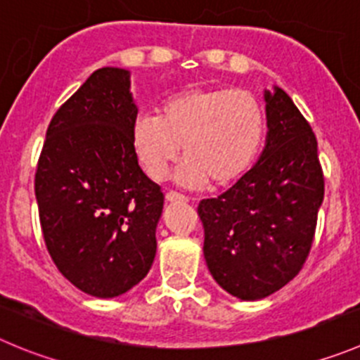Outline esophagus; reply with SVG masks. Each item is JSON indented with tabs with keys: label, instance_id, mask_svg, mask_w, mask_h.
<instances>
[{
	"label": "esophagus",
	"instance_id": "34e87169",
	"mask_svg": "<svg viewBox=\"0 0 360 360\" xmlns=\"http://www.w3.org/2000/svg\"><path fill=\"white\" fill-rule=\"evenodd\" d=\"M165 199H167V202H186V197L181 195V193H177V191H169L167 195H165Z\"/></svg>",
	"mask_w": 360,
	"mask_h": 360
}]
</instances>
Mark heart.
<instances>
[{"mask_svg": "<svg viewBox=\"0 0 360 360\" xmlns=\"http://www.w3.org/2000/svg\"><path fill=\"white\" fill-rule=\"evenodd\" d=\"M264 129V110L252 92L197 86L165 99L158 117H136L131 143L150 179L169 176L183 146L186 161L179 170L181 183L202 186L211 181L226 186L250 169Z\"/></svg>", "mask_w": 360, "mask_h": 360, "instance_id": "1", "label": "heart"}]
</instances>
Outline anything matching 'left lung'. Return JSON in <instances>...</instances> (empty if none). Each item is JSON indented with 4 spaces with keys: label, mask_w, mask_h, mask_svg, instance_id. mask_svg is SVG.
<instances>
[{
    "label": "left lung",
    "mask_w": 360,
    "mask_h": 360,
    "mask_svg": "<svg viewBox=\"0 0 360 360\" xmlns=\"http://www.w3.org/2000/svg\"><path fill=\"white\" fill-rule=\"evenodd\" d=\"M264 101L268 134L257 163L229 190L197 207L207 268L241 300L268 297L297 277L325 193L309 122L278 86L266 90Z\"/></svg>",
    "instance_id": "1"
}]
</instances>
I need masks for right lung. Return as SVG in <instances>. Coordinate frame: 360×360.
I'll use <instances>...</instances> for the list:
<instances>
[{
	"label": "right lung",
	"mask_w": 360,
	"mask_h": 360,
	"mask_svg": "<svg viewBox=\"0 0 360 360\" xmlns=\"http://www.w3.org/2000/svg\"><path fill=\"white\" fill-rule=\"evenodd\" d=\"M129 72L90 74L53 115L35 172L44 241L60 274L97 298L136 286L156 256L163 191L131 143Z\"/></svg>",
	"instance_id": "right-lung-1"
}]
</instances>
